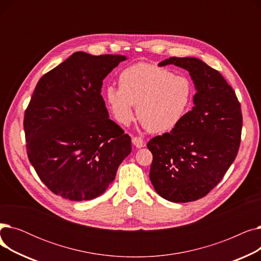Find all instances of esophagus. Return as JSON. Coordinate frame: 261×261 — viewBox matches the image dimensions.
Listing matches in <instances>:
<instances>
[{
  "label": "esophagus",
  "instance_id": "obj_1",
  "mask_svg": "<svg viewBox=\"0 0 261 261\" xmlns=\"http://www.w3.org/2000/svg\"><path fill=\"white\" fill-rule=\"evenodd\" d=\"M132 144L136 147V148H143L145 147V143L141 138H132Z\"/></svg>",
  "mask_w": 261,
  "mask_h": 261
}]
</instances>
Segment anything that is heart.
I'll use <instances>...</instances> for the list:
<instances>
[{"label": "heart", "mask_w": 261, "mask_h": 261, "mask_svg": "<svg viewBox=\"0 0 261 261\" xmlns=\"http://www.w3.org/2000/svg\"><path fill=\"white\" fill-rule=\"evenodd\" d=\"M118 82L119 88H107L106 100L121 125L133 120L138 105L136 112L146 128L166 132L179 125L193 103L191 81L165 67L136 63L121 71Z\"/></svg>", "instance_id": "obj_1"}]
</instances>
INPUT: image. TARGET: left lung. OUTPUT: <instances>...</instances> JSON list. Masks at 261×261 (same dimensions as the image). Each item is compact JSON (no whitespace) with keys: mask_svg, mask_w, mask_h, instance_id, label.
<instances>
[{"mask_svg":"<svg viewBox=\"0 0 261 261\" xmlns=\"http://www.w3.org/2000/svg\"><path fill=\"white\" fill-rule=\"evenodd\" d=\"M189 72L197 93L193 110L170 133L150 140L149 177L156 193L175 203L196 201L219 183L237 156L242 114L237 96L223 76L194 57H170Z\"/></svg>","mask_w":261,"mask_h":261,"instance_id":"left-lung-1","label":"left lung"}]
</instances>
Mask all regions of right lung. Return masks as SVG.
Here are the masks:
<instances>
[{
    "label": "right lung",
    "mask_w": 261,
    "mask_h": 261,
    "mask_svg": "<svg viewBox=\"0 0 261 261\" xmlns=\"http://www.w3.org/2000/svg\"><path fill=\"white\" fill-rule=\"evenodd\" d=\"M121 55L76 51L41 77L24 115L27 155L47 188L71 201L102 195L131 152V139L109 118L102 80Z\"/></svg>",
    "instance_id": "right-lung-1"
}]
</instances>
